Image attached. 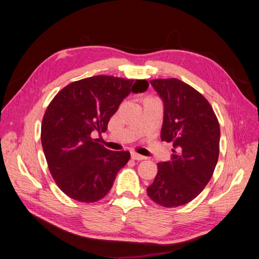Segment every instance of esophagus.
Here are the masks:
<instances>
[{
	"instance_id": "34e87169",
	"label": "esophagus",
	"mask_w": 259,
	"mask_h": 259,
	"mask_svg": "<svg viewBox=\"0 0 259 259\" xmlns=\"http://www.w3.org/2000/svg\"><path fill=\"white\" fill-rule=\"evenodd\" d=\"M131 158H132L133 160L140 161V160H145L146 156L140 155V154H138V153H136V152H132V153H131Z\"/></svg>"
}]
</instances>
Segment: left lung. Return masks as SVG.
Returning a JSON list of instances; mask_svg holds the SVG:
<instances>
[{
    "instance_id": "left-lung-1",
    "label": "left lung",
    "mask_w": 259,
    "mask_h": 259,
    "mask_svg": "<svg viewBox=\"0 0 259 259\" xmlns=\"http://www.w3.org/2000/svg\"><path fill=\"white\" fill-rule=\"evenodd\" d=\"M150 83L163 100L161 139L174 149L169 161L158 163L147 193L161 206H182L197 198L213 176L221 128L208 101L190 85L178 79Z\"/></svg>"
}]
</instances>
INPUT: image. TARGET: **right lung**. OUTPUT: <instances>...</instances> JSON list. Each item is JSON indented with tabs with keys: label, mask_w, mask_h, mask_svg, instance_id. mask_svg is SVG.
<instances>
[{
	"label": "right lung",
	"mask_w": 259,
	"mask_h": 259,
	"mask_svg": "<svg viewBox=\"0 0 259 259\" xmlns=\"http://www.w3.org/2000/svg\"><path fill=\"white\" fill-rule=\"evenodd\" d=\"M148 86L146 80L91 76L70 83L51 101L42 121V147L54 180L68 197L92 203L111 189L131 153L108 150L92 134L106 132L123 99Z\"/></svg>",
	"instance_id": "obj_1"
}]
</instances>
